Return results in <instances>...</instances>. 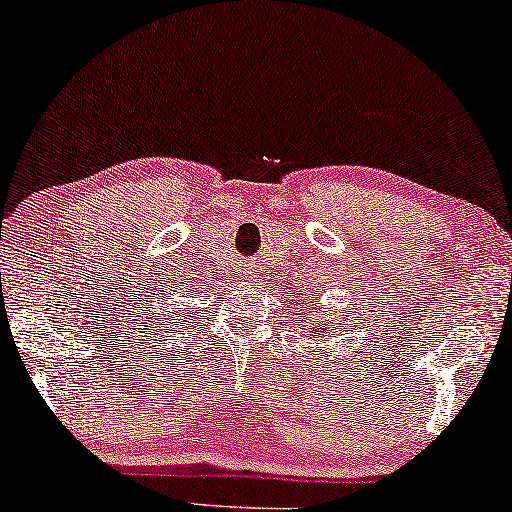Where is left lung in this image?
I'll return each instance as SVG.
<instances>
[{"label":"left lung","mask_w":512,"mask_h":512,"mask_svg":"<svg viewBox=\"0 0 512 512\" xmlns=\"http://www.w3.org/2000/svg\"><path fill=\"white\" fill-rule=\"evenodd\" d=\"M329 329H331V326H329ZM313 331H315V329H313ZM331 331L335 333V326H333V329H331ZM322 335H324V331H320V338H322Z\"/></svg>","instance_id":"left-lung-1"}]
</instances>
